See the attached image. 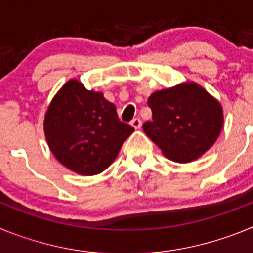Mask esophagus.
<instances>
[{"label": "esophagus", "instance_id": "esophagus-1", "mask_svg": "<svg viewBox=\"0 0 253 253\" xmlns=\"http://www.w3.org/2000/svg\"><path fill=\"white\" fill-rule=\"evenodd\" d=\"M130 124L133 125V128L140 129V126H142V120H140L139 118H134V119L130 122Z\"/></svg>", "mask_w": 253, "mask_h": 253}]
</instances>
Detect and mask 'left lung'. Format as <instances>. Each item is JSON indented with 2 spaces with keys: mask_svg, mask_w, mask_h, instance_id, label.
Returning <instances> with one entry per match:
<instances>
[{
  "mask_svg": "<svg viewBox=\"0 0 253 253\" xmlns=\"http://www.w3.org/2000/svg\"><path fill=\"white\" fill-rule=\"evenodd\" d=\"M147 102L152 120L143 124V130L167 158L176 162L200 157L223 128L222 105L194 82L156 91Z\"/></svg>",
  "mask_w": 253,
  "mask_h": 253,
  "instance_id": "left-lung-1",
  "label": "left lung"
}]
</instances>
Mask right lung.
<instances>
[{
  "mask_svg": "<svg viewBox=\"0 0 253 253\" xmlns=\"http://www.w3.org/2000/svg\"><path fill=\"white\" fill-rule=\"evenodd\" d=\"M133 131V126L120 122L115 105L101 92L86 90L77 80L58 91L44 119V133L54 157L84 176L97 175L110 166Z\"/></svg>",
  "mask_w": 253,
  "mask_h": 253,
  "instance_id": "obj_1",
  "label": "right lung"
}]
</instances>
